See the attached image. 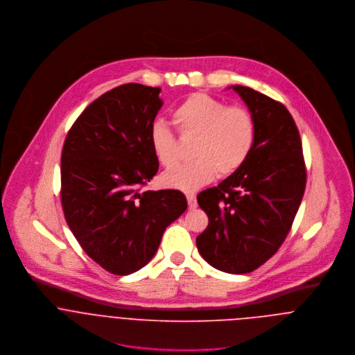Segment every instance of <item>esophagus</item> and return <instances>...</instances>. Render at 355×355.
Returning a JSON list of instances; mask_svg holds the SVG:
<instances>
[{"label":"esophagus","mask_w":355,"mask_h":355,"mask_svg":"<svg viewBox=\"0 0 355 355\" xmlns=\"http://www.w3.org/2000/svg\"><path fill=\"white\" fill-rule=\"evenodd\" d=\"M186 198H187V202H189V207L190 209H196L198 206L197 198H196L194 194H186Z\"/></svg>","instance_id":"esophagus-1"}]
</instances>
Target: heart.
Here are the masks:
<instances>
[{"label": "heart", "mask_w": 355, "mask_h": 355, "mask_svg": "<svg viewBox=\"0 0 355 355\" xmlns=\"http://www.w3.org/2000/svg\"><path fill=\"white\" fill-rule=\"evenodd\" d=\"M172 117L182 137L196 138V159L165 172L161 180L168 187L196 191L216 175L225 178L238 172L253 153L257 124L253 113L245 106H228L206 93H194L173 110ZM149 142L155 159L164 168L179 161L178 138L165 123H153Z\"/></svg>", "instance_id": "b5f03b06"}]
</instances>
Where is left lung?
<instances>
[{
	"instance_id": "8db88e82",
	"label": "left lung",
	"mask_w": 355,
	"mask_h": 355,
	"mask_svg": "<svg viewBox=\"0 0 355 355\" xmlns=\"http://www.w3.org/2000/svg\"><path fill=\"white\" fill-rule=\"evenodd\" d=\"M230 89L253 113L255 145L238 172L197 196L209 218L197 248L213 268L241 275L255 270L283 245L304 198L306 166L287 107L250 87Z\"/></svg>"
}]
</instances>
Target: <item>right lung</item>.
<instances>
[{
	"label": "right lung",
	"mask_w": 355,
	"mask_h": 355,
	"mask_svg": "<svg viewBox=\"0 0 355 355\" xmlns=\"http://www.w3.org/2000/svg\"><path fill=\"white\" fill-rule=\"evenodd\" d=\"M161 89L127 83L92 102L61 153V205L86 254L113 275L145 266L187 209L179 190L146 191L158 172L149 142Z\"/></svg>",
	"instance_id": "obj_1"
}]
</instances>
